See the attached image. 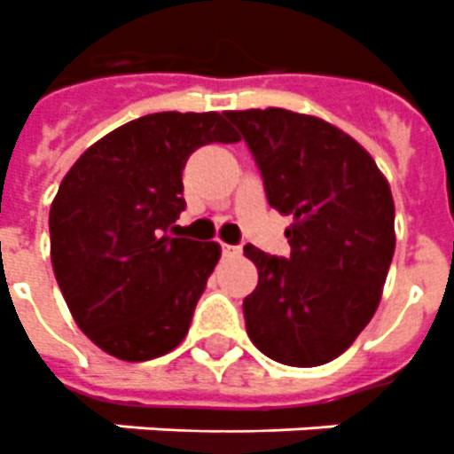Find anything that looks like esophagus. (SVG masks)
Returning <instances> with one entry per match:
<instances>
[{"label":"esophagus","instance_id":"obj_1","mask_svg":"<svg viewBox=\"0 0 454 454\" xmlns=\"http://www.w3.org/2000/svg\"><path fill=\"white\" fill-rule=\"evenodd\" d=\"M241 253V248L239 246H230V244H223V255L224 257H234Z\"/></svg>","mask_w":454,"mask_h":454}]
</instances>
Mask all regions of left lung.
Here are the masks:
<instances>
[{"instance_id": "8db88e82", "label": "left lung", "mask_w": 454, "mask_h": 454, "mask_svg": "<svg viewBox=\"0 0 454 454\" xmlns=\"http://www.w3.org/2000/svg\"><path fill=\"white\" fill-rule=\"evenodd\" d=\"M224 117L248 143L271 208L293 217L288 257L244 248L257 267L244 300L250 342L284 365L328 364L382 300L396 248L389 183L354 137L324 119L281 107Z\"/></svg>"}]
</instances>
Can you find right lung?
I'll return each mask as SVG.
<instances>
[{"label":"right lung","mask_w":454,"mask_h":454,"mask_svg":"<svg viewBox=\"0 0 454 454\" xmlns=\"http://www.w3.org/2000/svg\"><path fill=\"white\" fill-rule=\"evenodd\" d=\"M241 137L217 112H157L119 126L74 161L51 204V262L72 318L121 361L183 342L220 244L170 237L183 168L201 145Z\"/></svg>","instance_id":"right-lung-1"}]
</instances>
